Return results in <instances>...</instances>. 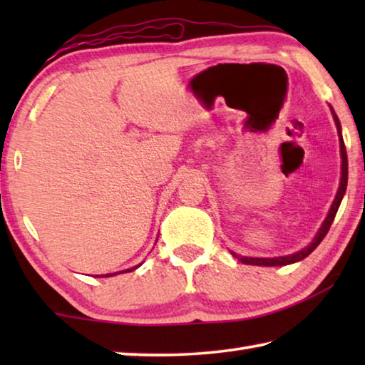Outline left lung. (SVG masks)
I'll return each mask as SVG.
<instances>
[{
	"label": "left lung",
	"instance_id": "left-lung-1",
	"mask_svg": "<svg viewBox=\"0 0 365 365\" xmlns=\"http://www.w3.org/2000/svg\"><path fill=\"white\" fill-rule=\"evenodd\" d=\"M331 109V114H333V120H335V125H336V130H338V137H339V153H341V180H339V187L336 191V196L335 200L331 202V207L329 214H327V217L324 220L322 227L319 228V232L316 237L311 243H309L306 248H302L298 252H293V255H288V256H279V257H248V256H240L237 252H232L233 257H237L240 262L243 264H250V265H265V267H274V265H288V264H294V262H299L302 259L307 257L311 252L317 248L320 245V242L325 238V235L329 233L330 230V225L333 219H335L336 211L339 205H341V200L346 193V187H348V156H346V148H344V141H343V135H341V125H339V120L335 114V110L330 106Z\"/></svg>",
	"mask_w": 365,
	"mask_h": 365
}]
</instances>
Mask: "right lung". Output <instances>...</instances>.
I'll return each mask as SVG.
<instances>
[{
	"mask_svg": "<svg viewBox=\"0 0 365 365\" xmlns=\"http://www.w3.org/2000/svg\"><path fill=\"white\" fill-rule=\"evenodd\" d=\"M141 264H138V265H135V267H132V269H127L125 272H132V270H135V269H138ZM117 274H122V272H115V274H106V275H101V277H113V275H117ZM96 277H100V275H96Z\"/></svg>",
	"mask_w": 365,
	"mask_h": 365,
	"instance_id": "right-lung-1",
	"label": "right lung"
}]
</instances>
